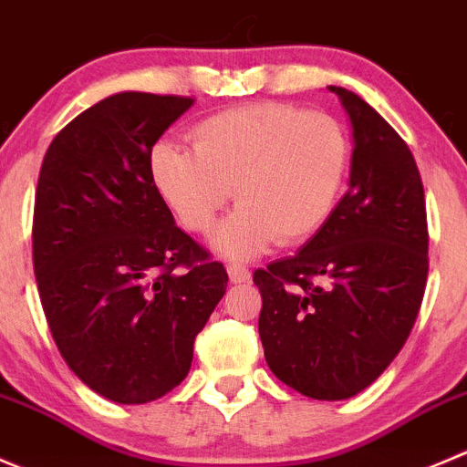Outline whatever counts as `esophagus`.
I'll use <instances>...</instances> for the list:
<instances>
[{
	"label": "esophagus",
	"instance_id": "esophagus-1",
	"mask_svg": "<svg viewBox=\"0 0 467 467\" xmlns=\"http://www.w3.org/2000/svg\"><path fill=\"white\" fill-rule=\"evenodd\" d=\"M228 278L230 283H248L251 280V271L242 265H228Z\"/></svg>",
	"mask_w": 467,
	"mask_h": 467
}]
</instances>
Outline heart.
I'll return each instance as SVG.
<instances>
[{"mask_svg":"<svg viewBox=\"0 0 467 467\" xmlns=\"http://www.w3.org/2000/svg\"><path fill=\"white\" fill-rule=\"evenodd\" d=\"M192 150L161 139L148 169L180 223L212 233L233 198L237 210L214 237L234 260L260 255L278 239L289 246L315 234L335 210L348 169V137L326 113L280 102L225 109L198 120Z\"/></svg>","mask_w":467,"mask_h":467,"instance_id":"obj_1","label":"heart"}]
</instances>
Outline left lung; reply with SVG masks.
I'll return each instance as SVG.
<instances>
[{"label": "left lung", "mask_w": 467, "mask_h": 467, "mask_svg": "<svg viewBox=\"0 0 467 467\" xmlns=\"http://www.w3.org/2000/svg\"><path fill=\"white\" fill-rule=\"evenodd\" d=\"M351 123L348 192L296 255L253 274L271 372L301 395L348 400L395 360L418 319L429 233L418 164L356 93L328 86Z\"/></svg>", "instance_id": "obj_1"}]
</instances>
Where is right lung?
I'll return each instance as SVG.
<instances>
[{
  "mask_svg": "<svg viewBox=\"0 0 467 467\" xmlns=\"http://www.w3.org/2000/svg\"><path fill=\"white\" fill-rule=\"evenodd\" d=\"M192 98L125 90L99 99L45 152L34 271L67 368L99 397L146 404L192 369L193 339L228 287L155 189L161 134Z\"/></svg>",
  "mask_w": 467,
  "mask_h": 467,
  "instance_id": "add662e5",
  "label": "right lung"
}]
</instances>
